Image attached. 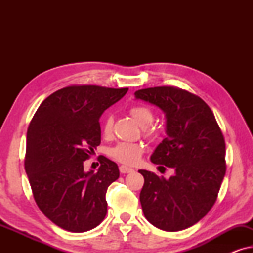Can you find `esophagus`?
Wrapping results in <instances>:
<instances>
[{"label":"esophagus","instance_id":"34e87169","mask_svg":"<svg viewBox=\"0 0 253 253\" xmlns=\"http://www.w3.org/2000/svg\"><path fill=\"white\" fill-rule=\"evenodd\" d=\"M120 171L121 174H129V172H132L133 169L131 167H127V166H121L120 167Z\"/></svg>","mask_w":253,"mask_h":253}]
</instances>
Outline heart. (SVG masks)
Here are the masks:
<instances>
[{
  "mask_svg": "<svg viewBox=\"0 0 253 253\" xmlns=\"http://www.w3.org/2000/svg\"><path fill=\"white\" fill-rule=\"evenodd\" d=\"M130 114L136 120V122L140 126L146 127L151 126L154 120V114L151 108L146 106H134L130 109ZM103 133L106 136H109L113 130V117L108 115L106 117L105 122L102 126ZM155 131L150 127H146V136L147 137H155ZM144 152V147L140 144L134 143H120L116 146L110 148L109 154L110 157L115 160L122 162L126 165H136L140 160L141 154Z\"/></svg>",
  "mask_w": 253,
  "mask_h": 253,
  "instance_id": "heart-1",
  "label": "heart"
}]
</instances>
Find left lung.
Wrapping results in <instances>:
<instances>
[{
    "mask_svg": "<svg viewBox=\"0 0 253 253\" xmlns=\"http://www.w3.org/2000/svg\"><path fill=\"white\" fill-rule=\"evenodd\" d=\"M134 96L165 113L167 136L151 161L175 170L165 178L140 169L144 215L159 229H186L202 220L216 200L226 174L223 134L206 102L184 89L160 86L139 89Z\"/></svg>",
    "mask_w": 253,
    "mask_h": 253,
    "instance_id": "8db88e82",
    "label": "left lung"
}]
</instances>
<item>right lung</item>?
I'll return each mask as SVG.
<instances>
[{"instance_id":"1","label":"right lung","mask_w":253,"mask_h":253,"mask_svg":"<svg viewBox=\"0 0 253 253\" xmlns=\"http://www.w3.org/2000/svg\"><path fill=\"white\" fill-rule=\"evenodd\" d=\"M127 88L69 86L43 100L27 130L25 170L34 200L62 229L84 233L107 214L106 192L120 177L105 157L98 171L84 161L101 143L99 119L126 95Z\"/></svg>"}]
</instances>
